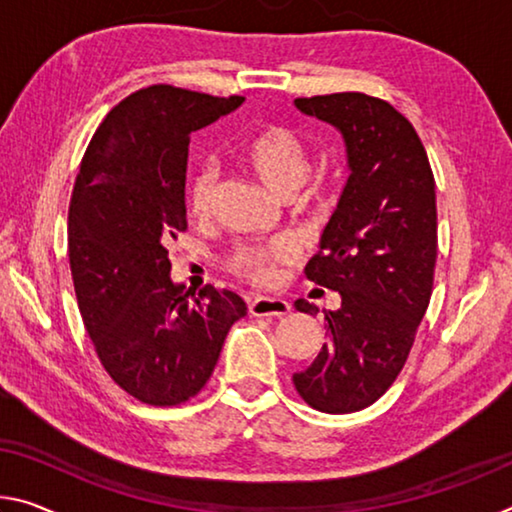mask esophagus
<instances>
[{"instance_id":"34e87169","label":"esophagus","mask_w":512,"mask_h":512,"mask_svg":"<svg viewBox=\"0 0 512 512\" xmlns=\"http://www.w3.org/2000/svg\"><path fill=\"white\" fill-rule=\"evenodd\" d=\"M248 310L253 316H285L291 312V303H287L285 298L257 296Z\"/></svg>"}]
</instances>
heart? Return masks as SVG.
I'll return each mask as SVG.
<instances>
[{
	"label": "heart",
	"instance_id": "1",
	"mask_svg": "<svg viewBox=\"0 0 512 512\" xmlns=\"http://www.w3.org/2000/svg\"><path fill=\"white\" fill-rule=\"evenodd\" d=\"M234 159L241 168L257 177L275 198L289 200L303 186L310 175V152L300 136L287 127L269 125L259 127L243 139ZM216 189L214 170L200 168L189 177L186 184V202L193 216H207L212 212V200ZM289 257L287 243H271L266 248H243L234 253L230 266L234 273L253 282H271L275 264Z\"/></svg>",
	"mask_w": 512,
	"mask_h": 512
}]
</instances>
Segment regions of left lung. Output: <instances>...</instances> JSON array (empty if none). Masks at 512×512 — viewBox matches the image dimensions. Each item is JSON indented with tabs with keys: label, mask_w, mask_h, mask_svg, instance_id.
I'll list each match as a JSON object with an SVG mask.
<instances>
[{
	"label": "left lung",
	"mask_w": 512,
	"mask_h": 512,
	"mask_svg": "<svg viewBox=\"0 0 512 512\" xmlns=\"http://www.w3.org/2000/svg\"><path fill=\"white\" fill-rule=\"evenodd\" d=\"M296 109L342 134L348 180L321 234L307 278L337 291L323 312L330 342L294 385L328 415L367 408L399 376L433 291L435 180L415 127L392 104L364 93L298 97ZM296 310L319 312L307 300Z\"/></svg>",
	"instance_id": "1"
}]
</instances>
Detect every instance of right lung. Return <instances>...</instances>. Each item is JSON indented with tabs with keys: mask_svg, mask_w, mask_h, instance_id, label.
Segmentation results:
<instances>
[{
	"mask_svg": "<svg viewBox=\"0 0 512 512\" xmlns=\"http://www.w3.org/2000/svg\"><path fill=\"white\" fill-rule=\"evenodd\" d=\"M243 97L150 86L97 127L68 212V257L81 319L109 376L148 405H177L212 376L227 330L246 303L170 278L168 246L186 230L191 132Z\"/></svg>",
	"mask_w": 512,
	"mask_h": 512,
	"instance_id": "1",
	"label": "right lung"
}]
</instances>
